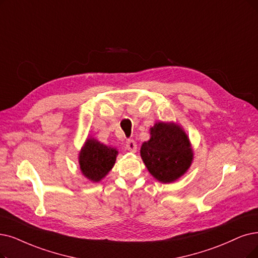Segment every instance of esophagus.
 Masks as SVG:
<instances>
[{
	"label": "esophagus",
	"mask_w": 258,
	"mask_h": 258,
	"mask_svg": "<svg viewBox=\"0 0 258 258\" xmlns=\"http://www.w3.org/2000/svg\"><path fill=\"white\" fill-rule=\"evenodd\" d=\"M126 149L130 152H136L138 149V145H137V142L133 141V140H128L126 143Z\"/></svg>",
	"instance_id": "34e87169"
}]
</instances>
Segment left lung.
I'll use <instances>...</instances> for the list:
<instances>
[{
    "label": "left lung",
    "mask_w": 258,
    "mask_h": 258,
    "mask_svg": "<svg viewBox=\"0 0 258 258\" xmlns=\"http://www.w3.org/2000/svg\"><path fill=\"white\" fill-rule=\"evenodd\" d=\"M150 136L141 148V157L149 172L163 183L177 180L192 160L187 136L173 122H157L150 129Z\"/></svg>",
    "instance_id": "left-lung-1"
}]
</instances>
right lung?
<instances>
[{
    "label": "right lung",
    "mask_w": 258,
    "mask_h": 258,
    "mask_svg": "<svg viewBox=\"0 0 258 258\" xmlns=\"http://www.w3.org/2000/svg\"><path fill=\"white\" fill-rule=\"evenodd\" d=\"M117 150L94 139H89L79 153L80 169L84 176L98 182L111 170L116 160Z\"/></svg>",
    "instance_id": "1"
}]
</instances>
